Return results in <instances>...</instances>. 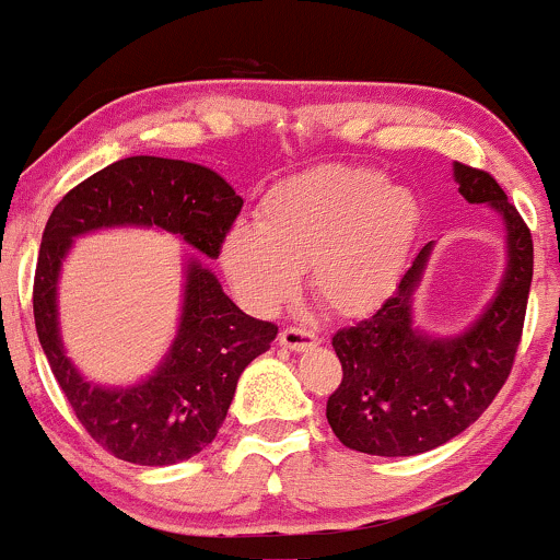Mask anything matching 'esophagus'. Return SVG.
I'll use <instances>...</instances> for the list:
<instances>
[{"label":"esophagus","mask_w":560,"mask_h":560,"mask_svg":"<svg viewBox=\"0 0 560 560\" xmlns=\"http://www.w3.org/2000/svg\"><path fill=\"white\" fill-rule=\"evenodd\" d=\"M317 341H319L317 332L306 330V328H296V325H293V328H282L280 330V343L285 349H291V351H304V349L314 347Z\"/></svg>","instance_id":"1"}]
</instances>
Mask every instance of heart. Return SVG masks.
I'll list each match as a JSON object with an SVG mask.
<instances>
[{"label": "heart", "instance_id": "heart-1", "mask_svg": "<svg viewBox=\"0 0 560 560\" xmlns=\"http://www.w3.org/2000/svg\"><path fill=\"white\" fill-rule=\"evenodd\" d=\"M420 203L378 168L328 163L278 182L259 203V224H232L222 267L254 312L280 310L312 291L338 317H368L397 291L420 232Z\"/></svg>", "mask_w": 560, "mask_h": 560}]
</instances>
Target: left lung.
<instances>
[{"label": "left lung", "instance_id": "1", "mask_svg": "<svg viewBox=\"0 0 560 560\" xmlns=\"http://www.w3.org/2000/svg\"><path fill=\"white\" fill-rule=\"evenodd\" d=\"M455 179L468 203H489L505 219L508 272L474 328L429 338L412 328L429 243L378 312L332 336L343 378L325 416L349 450L407 457L439 447L479 420L511 375L532 288V232L492 174L455 163Z\"/></svg>", "mask_w": 560, "mask_h": 560}]
</instances>
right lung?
I'll use <instances>...</instances> for the list:
<instances>
[{"instance_id":"1","label":"right lung","mask_w":560,"mask_h":560,"mask_svg":"<svg viewBox=\"0 0 560 560\" xmlns=\"http://www.w3.org/2000/svg\"><path fill=\"white\" fill-rule=\"evenodd\" d=\"M241 209L243 198L211 168L131 155L68 190L49 213L34 275L36 332L79 423L118 460L174 466L209 447L228 418L237 378L269 349L278 325L237 310L213 272L192 259L187 264L177 338L155 375L131 388L92 386L81 378L60 343L62 256L73 237L84 232L155 224L217 259Z\"/></svg>"}]
</instances>
